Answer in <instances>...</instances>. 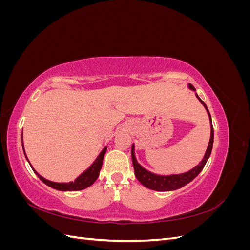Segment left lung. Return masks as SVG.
Instances as JSON below:
<instances>
[{"instance_id": "obj_1", "label": "left lung", "mask_w": 250, "mask_h": 250, "mask_svg": "<svg viewBox=\"0 0 250 250\" xmlns=\"http://www.w3.org/2000/svg\"><path fill=\"white\" fill-rule=\"evenodd\" d=\"M188 87L190 88L193 92H195L196 97L197 99L201 102L203 105V107L206 108L208 116L209 119V124H210V137H209V142L207 148L206 153H204V156L201 160V162L195 166L194 168L191 170H188L184 173H178V174H168V175H163V174H156L147 170L146 168H144L143 166L138 162L137 157H135V145L132 144L131 146V158H132V164H133V169H134V174L137 176L138 180L140 183L150 190L153 191H160V192H170V191H175L178 190V188L185 187L188 183L196 177L198 176V174L202 171V169L206 166L208 157L211 153V149H213V144H214V128L213 124H211V118H210V113L208 109V106L206 105L199 96L196 93L195 87L191 84V83H188Z\"/></svg>"}]
</instances>
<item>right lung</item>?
I'll use <instances>...</instances> for the list:
<instances>
[{
    "instance_id": "1",
    "label": "right lung",
    "mask_w": 250,
    "mask_h": 250,
    "mask_svg": "<svg viewBox=\"0 0 250 250\" xmlns=\"http://www.w3.org/2000/svg\"><path fill=\"white\" fill-rule=\"evenodd\" d=\"M21 146H22V150H24V153H25L27 161L30 164L28 157L26 155V152H25L24 143H22V134H21ZM106 150H107V147L105 146L102 149L101 152L99 153V155L97 156L96 160L93 162V164L90 165L85 171H83L76 179H75L74 181H70V183H55V181L48 180L44 177H42L41 174L37 173L36 170L32 167L31 164H30V166H31L32 170L34 171L36 175L39 176V178L42 181V183L46 184L47 186H49L52 188H55V190H57V191H62V192L81 191V190H84V188H88L89 186H92L97 180L98 176H99V173H100V170H101V167H102V163H103V158H104L105 153H106Z\"/></svg>"
}]
</instances>
